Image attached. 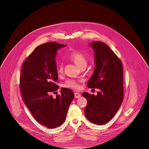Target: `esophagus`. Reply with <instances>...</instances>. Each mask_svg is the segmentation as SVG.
Wrapping results in <instances>:
<instances>
[{
    "instance_id": "34e87169",
    "label": "esophagus",
    "mask_w": 149,
    "mask_h": 149,
    "mask_svg": "<svg viewBox=\"0 0 149 149\" xmlns=\"http://www.w3.org/2000/svg\"><path fill=\"white\" fill-rule=\"evenodd\" d=\"M74 95H75V98H77L81 97V94H80L79 93H77V92L75 93H74Z\"/></svg>"
}]
</instances>
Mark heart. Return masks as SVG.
<instances>
[{"label":"heart","mask_w":149,"mask_h":149,"mask_svg":"<svg viewBox=\"0 0 149 149\" xmlns=\"http://www.w3.org/2000/svg\"><path fill=\"white\" fill-rule=\"evenodd\" d=\"M68 58L74 62L79 67L81 68H84L86 67L88 63V59L86 56L83 52L77 51V50H74L70 52L68 54ZM63 63H59L57 67V71L59 74H61L63 71ZM81 82L80 80L78 79H68L65 81L64 84V86L67 88L74 89V90H78L80 88L79 84Z\"/></svg>","instance_id":"1"}]
</instances>
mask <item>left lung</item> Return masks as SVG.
I'll return each instance as SVG.
<instances>
[{
	"instance_id": "8db88e82",
	"label": "left lung",
	"mask_w": 149,
	"mask_h": 149,
	"mask_svg": "<svg viewBox=\"0 0 149 149\" xmlns=\"http://www.w3.org/2000/svg\"><path fill=\"white\" fill-rule=\"evenodd\" d=\"M95 52V68L87 82L89 88H97V95L82 93L87 100L84 110L90 122L103 125L110 121L118 111L124 98L123 70L121 60L103 42L91 44Z\"/></svg>"
}]
</instances>
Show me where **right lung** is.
<instances>
[{"instance_id":"right-lung-1","label":"right lung","mask_w":149,"mask_h":149,"mask_svg":"<svg viewBox=\"0 0 149 149\" xmlns=\"http://www.w3.org/2000/svg\"><path fill=\"white\" fill-rule=\"evenodd\" d=\"M64 47L55 42L37 47L24 62L19 78V89L25 105L37 122L49 129L65 121L74 97L72 91L67 88H62L55 98L52 95L59 88L55 84L56 51Z\"/></svg>"}]
</instances>
